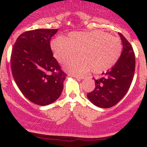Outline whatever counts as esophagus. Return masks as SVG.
Returning <instances> with one entry per match:
<instances>
[{"instance_id":"1","label":"esophagus","mask_w":147,"mask_h":147,"mask_svg":"<svg viewBox=\"0 0 147 147\" xmlns=\"http://www.w3.org/2000/svg\"><path fill=\"white\" fill-rule=\"evenodd\" d=\"M72 77H74V78H75L77 79H80V80L85 79L86 78V76H80V75H72Z\"/></svg>"}]
</instances>
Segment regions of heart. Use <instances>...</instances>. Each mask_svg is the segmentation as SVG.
Returning <instances> with one entry per match:
<instances>
[{
    "label": "heart",
    "mask_w": 147,
    "mask_h": 147,
    "mask_svg": "<svg viewBox=\"0 0 147 147\" xmlns=\"http://www.w3.org/2000/svg\"><path fill=\"white\" fill-rule=\"evenodd\" d=\"M51 48L60 63H64L78 53V57L66 63L64 69L74 75H79L91 69L94 73L108 70L119 59L122 44L117 37L96 30L71 33L66 39L56 38L51 42Z\"/></svg>",
    "instance_id": "b5f03b06"
}]
</instances>
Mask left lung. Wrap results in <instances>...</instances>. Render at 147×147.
<instances>
[{
	"label": "left lung",
	"instance_id": "obj_1",
	"mask_svg": "<svg viewBox=\"0 0 147 147\" xmlns=\"http://www.w3.org/2000/svg\"><path fill=\"white\" fill-rule=\"evenodd\" d=\"M123 50L119 59L111 69L95 80V88L87 94L88 100L99 108L114 106L125 96L134 76L136 59L131 45L119 33Z\"/></svg>",
	"mask_w": 147,
	"mask_h": 147
}]
</instances>
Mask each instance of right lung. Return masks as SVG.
Returning a JSON list of instances; mask_svg holds the SVG:
<instances>
[{
  "mask_svg": "<svg viewBox=\"0 0 147 147\" xmlns=\"http://www.w3.org/2000/svg\"><path fill=\"white\" fill-rule=\"evenodd\" d=\"M58 29H36L19 36L11 55L13 78L22 94L36 105L59 98L67 75L53 57L51 39Z\"/></svg>",
  "mask_w": 147,
  "mask_h": 147,
  "instance_id": "add662e5",
  "label": "right lung"
}]
</instances>
